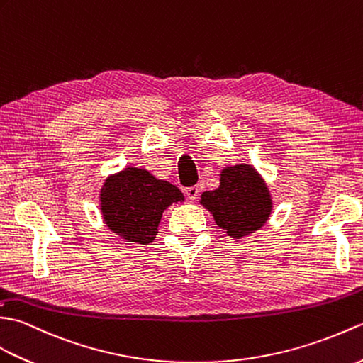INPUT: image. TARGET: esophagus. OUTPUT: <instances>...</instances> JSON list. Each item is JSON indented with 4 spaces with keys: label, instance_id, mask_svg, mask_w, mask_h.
I'll use <instances>...</instances> for the list:
<instances>
[{
    "label": "esophagus",
    "instance_id": "1",
    "mask_svg": "<svg viewBox=\"0 0 363 363\" xmlns=\"http://www.w3.org/2000/svg\"><path fill=\"white\" fill-rule=\"evenodd\" d=\"M184 194H186V197H188L189 200H196L197 196H199V188H197V186L186 188V189H184Z\"/></svg>",
    "mask_w": 363,
    "mask_h": 363
}]
</instances>
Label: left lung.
<instances>
[{"label": "left lung", "mask_w": 363, "mask_h": 363, "mask_svg": "<svg viewBox=\"0 0 363 363\" xmlns=\"http://www.w3.org/2000/svg\"><path fill=\"white\" fill-rule=\"evenodd\" d=\"M200 205L213 214L216 223L228 236L236 239L259 230L272 213L267 184L250 164L225 167L220 186L203 192Z\"/></svg>", "instance_id": "1"}]
</instances>
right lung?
I'll return each mask as SVG.
<instances>
[{
    "label": "right lung",
    "mask_w": 363,
    "mask_h": 363,
    "mask_svg": "<svg viewBox=\"0 0 363 363\" xmlns=\"http://www.w3.org/2000/svg\"><path fill=\"white\" fill-rule=\"evenodd\" d=\"M183 200L174 184L157 180L146 169L127 167L104 183L101 211L104 222L118 236L147 245L157 236L164 209Z\"/></svg>",
    "instance_id": "right-lung-1"
}]
</instances>
